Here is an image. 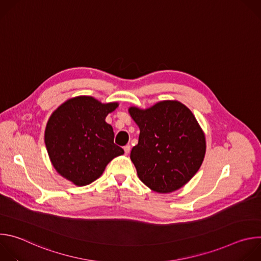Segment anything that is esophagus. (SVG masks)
<instances>
[{
	"instance_id": "34e87169",
	"label": "esophagus",
	"mask_w": 261,
	"mask_h": 261,
	"mask_svg": "<svg viewBox=\"0 0 261 261\" xmlns=\"http://www.w3.org/2000/svg\"><path fill=\"white\" fill-rule=\"evenodd\" d=\"M130 150H131V146L129 144L125 145L124 146V152H125V155H128L130 153Z\"/></svg>"
}]
</instances>
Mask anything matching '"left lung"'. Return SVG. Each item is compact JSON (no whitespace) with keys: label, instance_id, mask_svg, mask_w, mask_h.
<instances>
[{"label":"left lung","instance_id":"left-lung-1","mask_svg":"<svg viewBox=\"0 0 261 261\" xmlns=\"http://www.w3.org/2000/svg\"><path fill=\"white\" fill-rule=\"evenodd\" d=\"M138 125V143L130 158L140 180L158 193L187 184L205 154V137L191 110L177 101H162L145 110L130 107Z\"/></svg>","mask_w":261,"mask_h":261}]
</instances>
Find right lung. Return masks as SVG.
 Returning <instances> with one entry per match:
<instances>
[{
    "instance_id": "1",
    "label": "right lung",
    "mask_w": 261,
    "mask_h": 261,
    "mask_svg": "<svg viewBox=\"0 0 261 261\" xmlns=\"http://www.w3.org/2000/svg\"><path fill=\"white\" fill-rule=\"evenodd\" d=\"M118 103L102 104L81 96L63 103L48 120L45 144L56 170L76 186L97 179L106 165L124 154L114 142V129L105 122Z\"/></svg>"
}]
</instances>
